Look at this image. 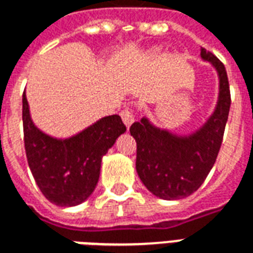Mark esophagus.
<instances>
[{
    "instance_id": "esophagus-1",
    "label": "esophagus",
    "mask_w": 253,
    "mask_h": 253,
    "mask_svg": "<svg viewBox=\"0 0 253 253\" xmlns=\"http://www.w3.org/2000/svg\"><path fill=\"white\" fill-rule=\"evenodd\" d=\"M122 119H123V123L126 125L127 127H130L134 123V119H135V116H134V111L131 108H126V110H123L121 112Z\"/></svg>"
}]
</instances>
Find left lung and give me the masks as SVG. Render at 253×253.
Masks as SVG:
<instances>
[{"label": "left lung", "mask_w": 253, "mask_h": 253, "mask_svg": "<svg viewBox=\"0 0 253 253\" xmlns=\"http://www.w3.org/2000/svg\"><path fill=\"white\" fill-rule=\"evenodd\" d=\"M201 57L215 67L219 77L217 107L203 126L180 137L153 126L146 118L132 123L137 141L138 176L153 195L161 199H181L203 184L217 160L230 108L228 74L212 52L201 50Z\"/></svg>", "instance_id": "left-lung-1"}]
</instances>
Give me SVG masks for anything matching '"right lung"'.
Listing matches in <instances>:
<instances>
[{"label":"right lung","mask_w":253,"mask_h":253,"mask_svg":"<svg viewBox=\"0 0 253 253\" xmlns=\"http://www.w3.org/2000/svg\"><path fill=\"white\" fill-rule=\"evenodd\" d=\"M24 146L30 169L42 194L57 206H77L86 201L99 181L101 159L126 131L121 116L101 118L66 139L47 135L34 125L23 93Z\"/></svg>","instance_id":"obj_1"}]
</instances>
